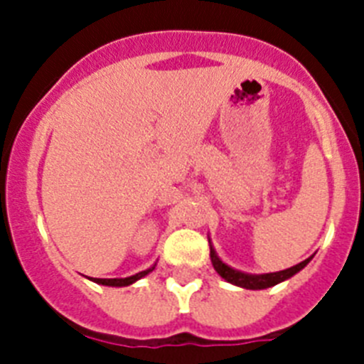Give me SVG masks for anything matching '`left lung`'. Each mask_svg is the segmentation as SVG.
<instances>
[{"label": "left lung", "mask_w": 364, "mask_h": 364, "mask_svg": "<svg viewBox=\"0 0 364 364\" xmlns=\"http://www.w3.org/2000/svg\"><path fill=\"white\" fill-rule=\"evenodd\" d=\"M210 257H211V262H213V268L215 272L220 275L224 281L231 282V284L235 286H240V288H246V290H266V288H272V286L279 284V282L286 281V279L294 277L295 273L301 272L304 266L308 264L311 260L306 259L302 260V262H299V264L291 266V268L288 269H282V272H275V273H260V275H252V273H244V272H239V269H233L231 266L224 264L220 259H218L217 252L213 250V246L210 244Z\"/></svg>", "instance_id": "obj_1"}]
</instances>
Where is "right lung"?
<instances>
[{"mask_svg":"<svg viewBox=\"0 0 364 364\" xmlns=\"http://www.w3.org/2000/svg\"><path fill=\"white\" fill-rule=\"evenodd\" d=\"M154 266H156V264L151 266L149 269H144V272L136 273V275H131V277H125V279H95V282H98V284H104V286H118V288H120V286H129V284H133V282H136L138 279L146 277L147 273L153 272Z\"/></svg>","mask_w":364,"mask_h":364,"instance_id":"add662e5","label":"right lung"}]
</instances>
